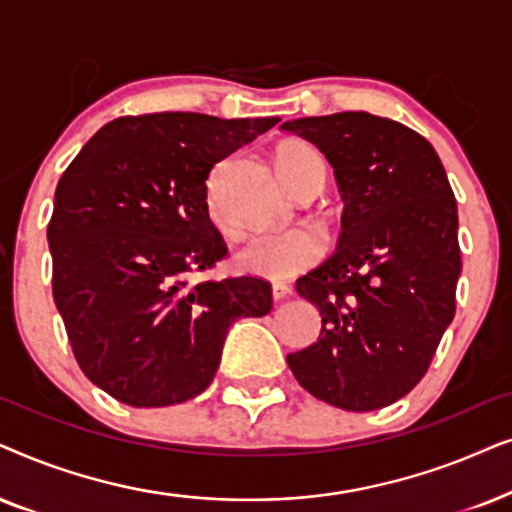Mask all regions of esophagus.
Masks as SVG:
<instances>
[{
	"instance_id": "34e87169",
	"label": "esophagus",
	"mask_w": 512,
	"mask_h": 512,
	"mask_svg": "<svg viewBox=\"0 0 512 512\" xmlns=\"http://www.w3.org/2000/svg\"><path fill=\"white\" fill-rule=\"evenodd\" d=\"M271 295H274V299L278 302V299L290 297L292 288H290V285H285V283H274V285H271Z\"/></svg>"
}]
</instances>
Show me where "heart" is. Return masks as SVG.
<instances>
[{"mask_svg": "<svg viewBox=\"0 0 512 512\" xmlns=\"http://www.w3.org/2000/svg\"><path fill=\"white\" fill-rule=\"evenodd\" d=\"M278 166H281V175H290L313 166L325 168V163L313 147L304 142H288L278 152ZM206 203L215 227L222 234H231L236 229V222L224 210L215 182L208 185ZM325 250V238L311 229H260L243 238V243L234 252V264L243 274L283 281V278H292L318 264L325 257Z\"/></svg>", "mask_w": 512, "mask_h": 512, "instance_id": "obj_1", "label": "heart"}]
</instances>
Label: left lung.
<instances>
[{
	"label": "left lung",
	"instance_id": "obj_1",
	"mask_svg": "<svg viewBox=\"0 0 512 512\" xmlns=\"http://www.w3.org/2000/svg\"><path fill=\"white\" fill-rule=\"evenodd\" d=\"M281 128L325 154L344 201L337 252L297 281L320 337L288 365L323 403L379 410L419 384L454 318V192L431 142L398 121L339 112Z\"/></svg>",
	"mask_w": 512,
	"mask_h": 512
}]
</instances>
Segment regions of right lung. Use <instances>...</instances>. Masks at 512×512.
<instances>
[{"label": "right lung", "mask_w": 512, "mask_h": 512, "mask_svg": "<svg viewBox=\"0 0 512 512\" xmlns=\"http://www.w3.org/2000/svg\"><path fill=\"white\" fill-rule=\"evenodd\" d=\"M278 121L121 117L60 177L46 229L53 299L81 372L119 403L168 407L203 393L229 325L274 306L262 278L194 276L227 255L208 215L210 170Z\"/></svg>", "instance_id": "add662e5"}]
</instances>
